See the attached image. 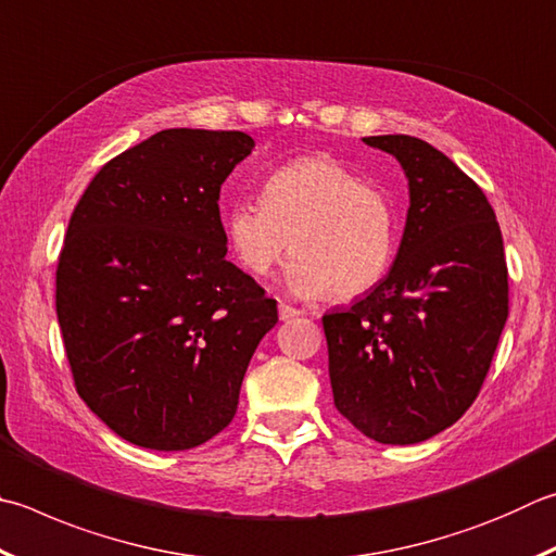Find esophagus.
Instances as JSON below:
<instances>
[{
    "instance_id": "34e87169",
    "label": "esophagus",
    "mask_w": 556,
    "mask_h": 556,
    "mask_svg": "<svg viewBox=\"0 0 556 556\" xmlns=\"http://www.w3.org/2000/svg\"><path fill=\"white\" fill-rule=\"evenodd\" d=\"M296 316H304V311H299V308L289 306V304H279V318L281 320H291V318H296Z\"/></svg>"
}]
</instances>
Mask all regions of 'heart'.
Returning <instances> with one entry per match:
<instances>
[{"label":"heart","mask_w":556,"mask_h":556,"mask_svg":"<svg viewBox=\"0 0 556 556\" xmlns=\"http://www.w3.org/2000/svg\"><path fill=\"white\" fill-rule=\"evenodd\" d=\"M226 238L250 275L265 277L289 250L287 281L301 296L365 294L387 275L396 250L389 199L328 155H306L262 181V201H240Z\"/></svg>","instance_id":"heart-1"}]
</instances>
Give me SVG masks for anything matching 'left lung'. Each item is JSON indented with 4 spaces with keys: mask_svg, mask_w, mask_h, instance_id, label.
<instances>
[{
    "mask_svg": "<svg viewBox=\"0 0 556 556\" xmlns=\"http://www.w3.org/2000/svg\"><path fill=\"white\" fill-rule=\"evenodd\" d=\"M408 177L396 262L365 299L323 316L336 408L367 438L413 445L479 396L508 318V267L481 187L413 136H369Z\"/></svg>",
    "mask_w": 556,
    "mask_h": 556,
    "instance_id": "1",
    "label": "left lung"
}]
</instances>
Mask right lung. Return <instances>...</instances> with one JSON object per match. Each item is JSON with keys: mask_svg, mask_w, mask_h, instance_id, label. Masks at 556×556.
I'll return each instance as SVG.
<instances>
[{"mask_svg": "<svg viewBox=\"0 0 556 556\" xmlns=\"http://www.w3.org/2000/svg\"><path fill=\"white\" fill-rule=\"evenodd\" d=\"M252 148L243 130H160L109 160L70 216L55 311L75 389L138 447L218 435L277 323V301L226 260L218 211Z\"/></svg>", "mask_w": 556, "mask_h": 556, "instance_id": "right-lung-1", "label": "right lung"}]
</instances>
